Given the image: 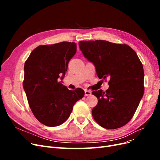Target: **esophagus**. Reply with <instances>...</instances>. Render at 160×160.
Returning <instances> with one entry per match:
<instances>
[{"mask_svg":"<svg viewBox=\"0 0 160 160\" xmlns=\"http://www.w3.org/2000/svg\"><path fill=\"white\" fill-rule=\"evenodd\" d=\"M91 95V91L88 90H85V96H89Z\"/></svg>","mask_w":160,"mask_h":160,"instance_id":"obj_1","label":"esophagus"}]
</instances>
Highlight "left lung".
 Returning <instances> with one entry per match:
<instances>
[{
    "label": "left lung",
    "instance_id": "obj_1",
    "mask_svg": "<svg viewBox=\"0 0 160 160\" xmlns=\"http://www.w3.org/2000/svg\"><path fill=\"white\" fill-rule=\"evenodd\" d=\"M79 45L99 78H109L105 92H92L98 99L92 109L95 121L105 129L123 127L132 118L144 92L143 68L137 53L128 45L107 41H81Z\"/></svg>",
    "mask_w": 160,
    "mask_h": 160
}]
</instances>
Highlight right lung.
<instances>
[{
	"instance_id": "1",
	"label": "right lung",
	"mask_w": 160,
	"mask_h": 160,
	"mask_svg": "<svg viewBox=\"0 0 160 160\" xmlns=\"http://www.w3.org/2000/svg\"><path fill=\"white\" fill-rule=\"evenodd\" d=\"M77 51L75 42H61L35 48L25 61L23 88L28 105L38 122L49 127L65 122L77 101L85 92L69 90L62 79L68 63Z\"/></svg>"
}]
</instances>
